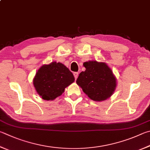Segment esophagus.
Here are the masks:
<instances>
[{
	"label": "esophagus",
	"mask_w": 150,
	"mask_h": 150,
	"mask_svg": "<svg viewBox=\"0 0 150 150\" xmlns=\"http://www.w3.org/2000/svg\"><path fill=\"white\" fill-rule=\"evenodd\" d=\"M78 75H79V73L77 72H74V73H73V75H74L75 79H77Z\"/></svg>",
	"instance_id": "1"
}]
</instances>
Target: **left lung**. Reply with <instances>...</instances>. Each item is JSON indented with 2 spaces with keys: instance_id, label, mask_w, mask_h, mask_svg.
<instances>
[{
  "instance_id": "1",
  "label": "left lung",
  "mask_w": 150,
  "mask_h": 150,
  "mask_svg": "<svg viewBox=\"0 0 150 150\" xmlns=\"http://www.w3.org/2000/svg\"><path fill=\"white\" fill-rule=\"evenodd\" d=\"M86 68L81 72L76 83L92 100L103 101L110 98L116 87V79L112 71L105 63L96 61L84 62Z\"/></svg>"
}]
</instances>
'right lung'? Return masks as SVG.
<instances>
[{
    "label": "right lung",
    "instance_id": "obj_1",
    "mask_svg": "<svg viewBox=\"0 0 150 150\" xmlns=\"http://www.w3.org/2000/svg\"><path fill=\"white\" fill-rule=\"evenodd\" d=\"M73 73L61 63L52 62L37 71L33 80L36 91L42 99L54 100L64 92L65 88L74 82Z\"/></svg>",
    "mask_w": 150,
    "mask_h": 150
}]
</instances>
